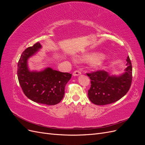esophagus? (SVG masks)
<instances>
[{
	"instance_id": "34e87169",
	"label": "esophagus",
	"mask_w": 145,
	"mask_h": 145,
	"mask_svg": "<svg viewBox=\"0 0 145 145\" xmlns=\"http://www.w3.org/2000/svg\"><path fill=\"white\" fill-rule=\"evenodd\" d=\"M72 74L74 76H77L78 75H80V74H81V72L79 71V70H76V71H74L73 72Z\"/></svg>"
}]
</instances>
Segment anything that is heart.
Wrapping results in <instances>:
<instances>
[{"mask_svg": "<svg viewBox=\"0 0 145 145\" xmlns=\"http://www.w3.org/2000/svg\"><path fill=\"white\" fill-rule=\"evenodd\" d=\"M103 62L102 56L97 55L91 59V64L94 67H99L102 66Z\"/></svg>", "mask_w": 145, "mask_h": 145, "instance_id": "obj_1", "label": "heart"}]
</instances>
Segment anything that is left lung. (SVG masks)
<instances>
[{"mask_svg": "<svg viewBox=\"0 0 145 145\" xmlns=\"http://www.w3.org/2000/svg\"><path fill=\"white\" fill-rule=\"evenodd\" d=\"M128 65L122 75L110 76L104 70H97L87 76L91 79V87L88 90V97L92 103L97 105L112 103L120 100L128 93L132 83L133 68L128 56Z\"/></svg>", "mask_w": 145, "mask_h": 145, "instance_id": "left-lung-1", "label": "left lung"}]
</instances>
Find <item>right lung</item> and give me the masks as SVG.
<instances>
[{
    "instance_id": "right-lung-1",
    "label": "right lung",
    "mask_w": 145,
    "mask_h": 145,
    "mask_svg": "<svg viewBox=\"0 0 145 145\" xmlns=\"http://www.w3.org/2000/svg\"><path fill=\"white\" fill-rule=\"evenodd\" d=\"M40 48V43L37 42L22 52L17 65V77L22 89L28 99L38 103L54 105L63 98L65 86L72 74L50 68L41 72L29 71L27 60Z\"/></svg>"
}]
</instances>
